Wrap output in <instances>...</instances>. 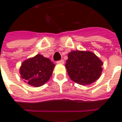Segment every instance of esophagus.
Masks as SVG:
<instances>
[{
    "mask_svg": "<svg viewBox=\"0 0 122 122\" xmlns=\"http://www.w3.org/2000/svg\"><path fill=\"white\" fill-rule=\"evenodd\" d=\"M57 64H59V65H63L65 63V61L62 59V60H60V61H57Z\"/></svg>",
    "mask_w": 122,
    "mask_h": 122,
    "instance_id": "1",
    "label": "esophagus"
}]
</instances>
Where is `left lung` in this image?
<instances>
[{"label":"left lung","instance_id":"1","mask_svg":"<svg viewBox=\"0 0 122 122\" xmlns=\"http://www.w3.org/2000/svg\"><path fill=\"white\" fill-rule=\"evenodd\" d=\"M65 65L70 78L80 85H89L100 77L102 62L91 51L69 52Z\"/></svg>","mask_w":122,"mask_h":122}]
</instances>
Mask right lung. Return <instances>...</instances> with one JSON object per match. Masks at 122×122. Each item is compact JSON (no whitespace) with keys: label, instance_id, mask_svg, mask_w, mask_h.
I'll list each match as a JSON object with an SVG mask.
<instances>
[{"label":"right lung","instance_id":"right-lung-1","mask_svg":"<svg viewBox=\"0 0 122 122\" xmlns=\"http://www.w3.org/2000/svg\"><path fill=\"white\" fill-rule=\"evenodd\" d=\"M54 66L49 58L37 54L22 63L20 69L21 77L30 85L41 87L49 80Z\"/></svg>","mask_w":122,"mask_h":122}]
</instances>
